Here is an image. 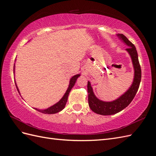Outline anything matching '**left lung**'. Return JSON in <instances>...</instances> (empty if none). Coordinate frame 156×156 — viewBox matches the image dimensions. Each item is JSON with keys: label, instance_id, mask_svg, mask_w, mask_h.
Returning a JSON list of instances; mask_svg holds the SVG:
<instances>
[{"label": "left lung", "instance_id": "8db88e82", "mask_svg": "<svg viewBox=\"0 0 156 156\" xmlns=\"http://www.w3.org/2000/svg\"><path fill=\"white\" fill-rule=\"evenodd\" d=\"M117 36L121 40L123 41L129 47L126 49V51L129 53L132 60V63L134 69V78L132 84L127 91L121 95L119 98L114 100L113 101H103L96 98L90 82L87 83V91H88V102L89 105L93 112L99 115H110L118 113L126 107L129 105L132 101L135 95H136L138 89L140 87L141 71V67L138 60L137 52L134 44L127 39V38L123 34H118Z\"/></svg>", "mask_w": 156, "mask_h": 156}]
</instances>
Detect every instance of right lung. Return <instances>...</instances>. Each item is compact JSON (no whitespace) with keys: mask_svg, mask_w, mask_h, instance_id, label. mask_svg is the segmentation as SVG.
Returning <instances> with one entry per match:
<instances>
[{"mask_svg":"<svg viewBox=\"0 0 156 156\" xmlns=\"http://www.w3.org/2000/svg\"><path fill=\"white\" fill-rule=\"evenodd\" d=\"M14 73H15V65H14ZM80 76V74H77V75H74L73 77H71V79H70V81H69V87L67 90V91L65 92V95H63V98L61 99V100L58 102H57V103H55V105H53V106H51L49 108H47L46 109H43V110H41L39 109H37V108H34L36 110L39 111V112L43 113H45V114H54V113H56L61 112V111L63 110L65 107V105H66L67 101V99H68V96L69 93H70L71 89L73 88V87L75 85V83L76 81H77V79ZM15 85H16V87L18 90L19 93H20L19 91V89L18 87H17V85L15 83Z\"/></svg>","mask_w":156,"mask_h":156,"instance_id":"right-lung-1","label":"right lung"}]
</instances>
